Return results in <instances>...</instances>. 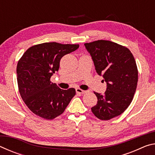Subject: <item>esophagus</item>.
Returning <instances> with one entry per match:
<instances>
[{
	"mask_svg": "<svg viewBox=\"0 0 155 155\" xmlns=\"http://www.w3.org/2000/svg\"><path fill=\"white\" fill-rule=\"evenodd\" d=\"M76 91H77V94H84V93H85V90H81V89H80V88L76 89Z\"/></svg>",
	"mask_w": 155,
	"mask_h": 155,
	"instance_id": "34e87169",
	"label": "esophagus"
}]
</instances>
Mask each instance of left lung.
Wrapping results in <instances>:
<instances>
[{
	"instance_id": "1",
	"label": "left lung",
	"mask_w": 155,
	"mask_h": 155,
	"mask_svg": "<svg viewBox=\"0 0 155 155\" xmlns=\"http://www.w3.org/2000/svg\"><path fill=\"white\" fill-rule=\"evenodd\" d=\"M93 60L98 74L107 83L104 94L94 92L98 98L91 111L101 120L122 114L130 105L138 81L137 65L127 48L108 40L84 44Z\"/></svg>"
}]
</instances>
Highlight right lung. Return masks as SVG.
Masks as SVG:
<instances>
[{
  "mask_svg": "<svg viewBox=\"0 0 155 155\" xmlns=\"http://www.w3.org/2000/svg\"><path fill=\"white\" fill-rule=\"evenodd\" d=\"M78 44L46 42L26 51L17 65L20 96L33 114L46 120L62 114L75 96L74 88L64 90L50 81L59 68L60 60L77 50Z\"/></svg>",
  "mask_w": 155,
  "mask_h": 155,
  "instance_id": "add662e5",
  "label": "right lung"
}]
</instances>
